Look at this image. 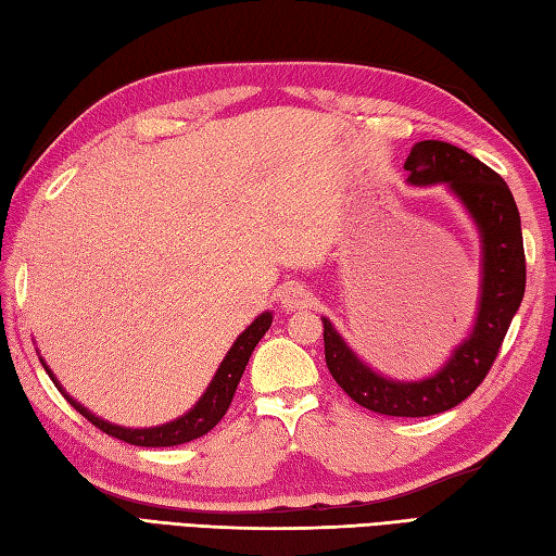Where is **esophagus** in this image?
<instances>
[{
  "label": "esophagus",
  "mask_w": 556,
  "mask_h": 556,
  "mask_svg": "<svg viewBox=\"0 0 556 556\" xmlns=\"http://www.w3.org/2000/svg\"><path fill=\"white\" fill-rule=\"evenodd\" d=\"M278 300L290 312L292 309H304V306H309V302H312V292L306 290L302 282H288V286L280 288Z\"/></svg>",
  "instance_id": "obj_1"
}]
</instances>
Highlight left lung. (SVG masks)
I'll use <instances>...</instances> for the list:
<instances>
[{
  "mask_svg": "<svg viewBox=\"0 0 556 556\" xmlns=\"http://www.w3.org/2000/svg\"><path fill=\"white\" fill-rule=\"evenodd\" d=\"M412 185L447 182L459 197L483 238V286L471 338L454 350L435 376L397 382L374 374L344 344L328 318L324 320L326 364L330 376L368 412L386 416H433L464 402L497 359L514 314L526 292V254L521 216L511 190L490 166L450 142L424 140L404 162Z\"/></svg>",
  "mask_w": 556,
  "mask_h": 556,
  "instance_id": "1",
  "label": "left lung"
}]
</instances>
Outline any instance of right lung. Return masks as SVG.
<instances>
[{
  "label": "right lung",
  "mask_w": 556,
  "mask_h": 556,
  "mask_svg": "<svg viewBox=\"0 0 556 556\" xmlns=\"http://www.w3.org/2000/svg\"><path fill=\"white\" fill-rule=\"evenodd\" d=\"M270 320H274V316H270L268 312L262 314L236 340V344H232L230 352L226 354V359L220 362L218 371L212 380V386L206 388V392L202 394V400L194 404V409H190L188 414L180 416L178 421H170V424L159 426V428L130 430V428H121V426L102 421V418H97L94 414H90L88 409H85V406H80L78 402H73L68 394L61 390V386L56 382V378L52 376V371H49L45 364L42 366L47 368L49 378L54 380V386L59 388V392H64V397L71 402L73 409L80 412L92 426L100 428L102 433H106L111 438H118L123 442H130V445H135V447H174V445H182V442H190V440L206 435L208 430H212L220 421V418L226 416L228 406L232 402V394H236L238 382L244 374V366H247V362H250V356L258 344V340L266 336V330L270 328Z\"/></svg>",
  "instance_id": "obj_1"
}]
</instances>
